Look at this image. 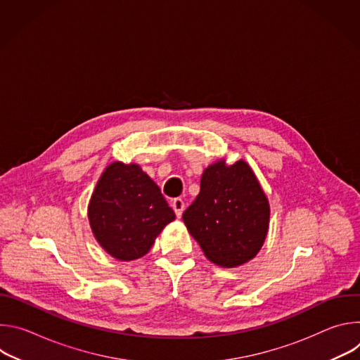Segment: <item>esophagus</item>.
I'll use <instances>...</instances> for the list:
<instances>
[{"label":"esophagus","instance_id":"1","mask_svg":"<svg viewBox=\"0 0 360 360\" xmlns=\"http://www.w3.org/2000/svg\"><path fill=\"white\" fill-rule=\"evenodd\" d=\"M172 210L175 211V215H176L178 218L182 217V212H184V210H185V203H184V200H182L181 198H175V199L172 200Z\"/></svg>","mask_w":360,"mask_h":360}]
</instances>
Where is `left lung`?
Wrapping results in <instances>:
<instances>
[{"label": "left lung", "instance_id": "8db88e82", "mask_svg": "<svg viewBox=\"0 0 360 360\" xmlns=\"http://www.w3.org/2000/svg\"><path fill=\"white\" fill-rule=\"evenodd\" d=\"M271 207L243 160H218L203 171L200 191L182 219L207 258L221 268L253 259L268 235Z\"/></svg>", "mask_w": 360, "mask_h": 360}]
</instances>
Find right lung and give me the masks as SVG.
<instances>
[{
    "instance_id": "add662e5",
    "label": "right lung",
    "mask_w": 360,
    "mask_h": 360,
    "mask_svg": "<svg viewBox=\"0 0 360 360\" xmlns=\"http://www.w3.org/2000/svg\"><path fill=\"white\" fill-rule=\"evenodd\" d=\"M91 231L108 255L135 261L149 252L174 211L138 164L115 161L99 176L88 203Z\"/></svg>"
}]
</instances>
